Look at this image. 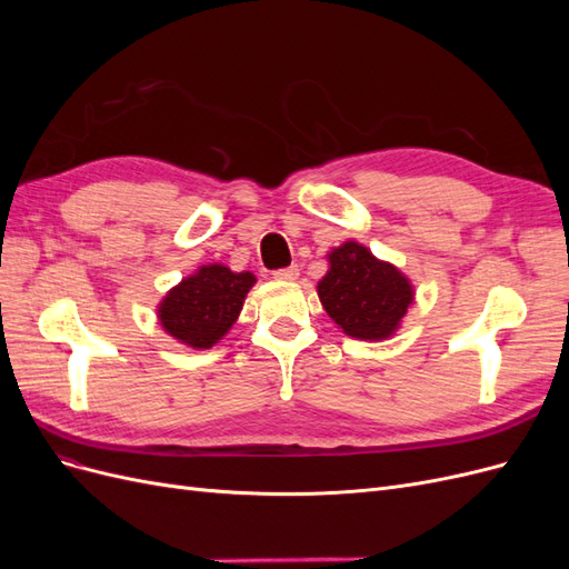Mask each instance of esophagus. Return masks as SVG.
<instances>
[{
	"label": "esophagus",
	"mask_w": 569,
	"mask_h": 569,
	"mask_svg": "<svg viewBox=\"0 0 569 569\" xmlns=\"http://www.w3.org/2000/svg\"><path fill=\"white\" fill-rule=\"evenodd\" d=\"M274 278L284 280V282L297 280L299 278V268L297 266H289V268H282V270H274Z\"/></svg>",
	"instance_id": "1"
}]
</instances>
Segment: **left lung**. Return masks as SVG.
Returning <instances> with one entry per match:
<instances>
[{
  "mask_svg": "<svg viewBox=\"0 0 569 569\" xmlns=\"http://www.w3.org/2000/svg\"><path fill=\"white\" fill-rule=\"evenodd\" d=\"M330 270L318 282V297L343 335L380 341L391 337L416 299L406 274L375 258L368 247L343 242L327 253Z\"/></svg>",
  "mask_w": 569,
  "mask_h": 569,
  "instance_id": "8db88e82",
  "label": "left lung"
}]
</instances>
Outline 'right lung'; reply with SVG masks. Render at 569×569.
<instances>
[{"label": "right lung", "mask_w": 569, "mask_h": 569, "mask_svg": "<svg viewBox=\"0 0 569 569\" xmlns=\"http://www.w3.org/2000/svg\"><path fill=\"white\" fill-rule=\"evenodd\" d=\"M253 284V272H232L222 263L201 266L163 297L159 322L180 343L211 349L239 318Z\"/></svg>", "instance_id": "obj_1"}]
</instances>
